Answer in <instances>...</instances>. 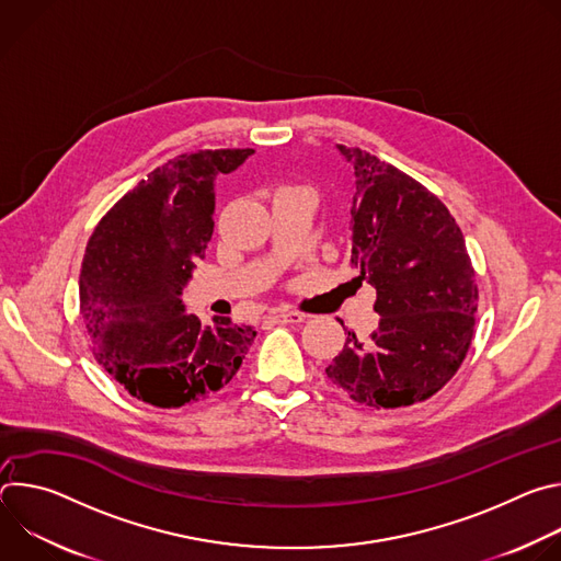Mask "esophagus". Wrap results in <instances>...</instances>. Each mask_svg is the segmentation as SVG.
Masks as SVG:
<instances>
[{
	"mask_svg": "<svg viewBox=\"0 0 561 561\" xmlns=\"http://www.w3.org/2000/svg\"><path fill=\"white\" fill-rule=\"evenodd\" d=\"M266 322H271V324H301V322H306V314L293 312V310H275L266 317Z\"/></svg>",
	"mask_w": 561,
	"mask_h": 561,
	"instance_id": "34e87169",
	"label": "esophagus"
}]
</instances>
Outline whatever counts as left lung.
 I'll return each instance as SVG.
<instances>
[{
  "label": "left lung",
  "mask_w": 561,
  "mask_h": 561,
  "mask_svg": "<svg viewBox=\"0 0 561 561\" xmlns=\"http://www.w3.org/2000/svg\"><path fill=\"white\" fill-rule=\"evenodd\" d=\"M337 150L355 175L351 266L377 290L379 324L366 340L344 329L346 344L327 375L359 404L411 407L466 357L474 271L455 217L431 191L362 148Z\"/></svg>",
  "instance_id": "8db88e82"
}]
</instances>
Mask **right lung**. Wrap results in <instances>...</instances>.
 Segmentation results:
<instances>
[{"label": "right lung", "mask_w": 561, "mask_h": 561, "mask_svg": "<svg viewBox=\"0 0 561 561\" xmlns=\"http://www.w3.org/2000/svg\"><path fill=\"white\" fill-rule=\"evenodd\" d=\"M255 150H197L154 169L98 224L79 273L95 359L133 397L159 409L219 390L257 331L188 314L182 290L213 237L215 180Z\"/></svg>", "instance_id": "1"}]
</instances>
